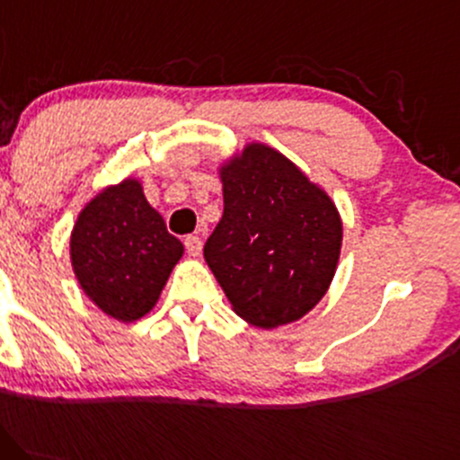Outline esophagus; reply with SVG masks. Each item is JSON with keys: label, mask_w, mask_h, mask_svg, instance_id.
<instances>
[{"label": "esophagus", "mask_w": 460, "mask_h": 460, "mask_svg": "<svg viewBox=\"0 0 460 460\" xmlns=\"http://www.w3.org/2000/svg\"><path fill=\"white\" fill-rule=\"evenodd\" d=\"M184 247H187L189 256H199L202 254V239L195 234H189L187 239H184Z\"/></svg>", "instance_id": "1"}]
</instances>
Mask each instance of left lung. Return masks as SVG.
<instances>
[{"instance_id": "8db88e82", "label": "left lung", "mask_w": 460, "mask_h": 460, "mask_svg": "<svg viewBox=\"0 0 460 460\" xmlns=\"http://www.w3.org/2000/svg\"><path fill=\"white\" fill-rule=\"evenodd\" d=\"M224 215L204 258L232 311L256 328L311 313L341 256L343 221L330 195L285 154L247 143L221 163Z\"/></svg>"}]
</instances>
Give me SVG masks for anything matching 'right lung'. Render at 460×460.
I'll return each instance as SVG.
<instances>
[{"mask_svg": "<svg viewBox=\"0 0 460 460\" xmlns=\"http://www.w3.org/2000/svg\"><path fill=\"white\" fill-rule=\"evenodd\" d=\"M184 245L169 234L141 180L102 189L71 230V267L84 296L117 322L132 323L156 306Z\"/></svg>", "mask_w": 460, "mask_h": 460, "instance_id": "obj_1", "label": "right lung"}]
</instances>
